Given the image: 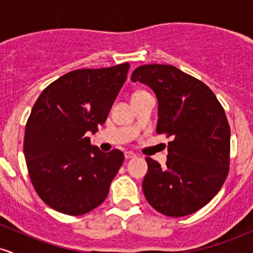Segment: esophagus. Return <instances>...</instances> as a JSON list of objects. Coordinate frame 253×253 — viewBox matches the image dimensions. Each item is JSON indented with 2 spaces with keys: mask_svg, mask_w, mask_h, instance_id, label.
<instances>
[{
  "mask_svg": "<svg viewBox=\"0 0 253 253\" xmlns=\"http://www.w3.org/2000/svg\"><path fill=\"white\" fill-rule=\"evenodd\" d=\"M134 157H135V153L132 152V151H126V152H125V158L126 159L134 158Z\"/></svg>",
  "mask_w": 253,
  "mask_h": 253,
  "instance_id": "esophagus-1",
  "label": "esophagus"
}]
</instances>
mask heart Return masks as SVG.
Wrapping results in <instances>:
<instances>
[{"label": "heart", "mask_w": 253, "mask_h": 253, "mask_svg": "<svg viewBox=\"0 0 253 253\" xmlns=\"http://www.w3.org/2000/svg\"><path fill=\"white\" fill-rule=\"evenodd\" d=\"M144 94H147V92H145V91H143V90H139V91H135L134 94L132 95V97H136V96H141V95H144Z\"/></svg>", "instance_id": "heart-1"}]
</instances>
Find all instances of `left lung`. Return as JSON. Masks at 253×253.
<instances>
[{
	"instance_id": "obj_1",
	"label": "left lung",
	"mask_w": 253,
	"mask_h": 253,
	"mask_svg": "<svg viewBox=\"0 0 253 253\" xmlns=\"http://www.w3.org/2000/svg\"><path fill=\"white\" fill-rule=\"evenodd\" d=\"M130 80L153 90L157 133L172 138L167 167L146 158L144 195L167 216L195 213L219 193L227 177L231 130L225 110L205 83L172 65H141Z\"/></svg>"
}]
</instances>
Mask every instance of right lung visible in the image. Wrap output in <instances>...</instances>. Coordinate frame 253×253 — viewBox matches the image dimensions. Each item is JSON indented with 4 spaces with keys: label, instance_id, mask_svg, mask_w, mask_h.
Instances as JSON below:
<instances>
[{
    "label": "right lung",
    "instance_id": "1",
    "mask_svg": "<svg viewBox=\"0 0 253 253\" xmlns=\"http://www.w3.org/2000/svg\"><path fill=\"white\" fill-rule=\"evenodd\" d=\"M129 70L124 63L81 69L51 83L26 124L24 153L32 184L52 210L82 215L100 206L125 159L90 144L107 120Z\"/></svg>",
    "mask_w": 253,
    "mask_h": 253
}]
</instances>
